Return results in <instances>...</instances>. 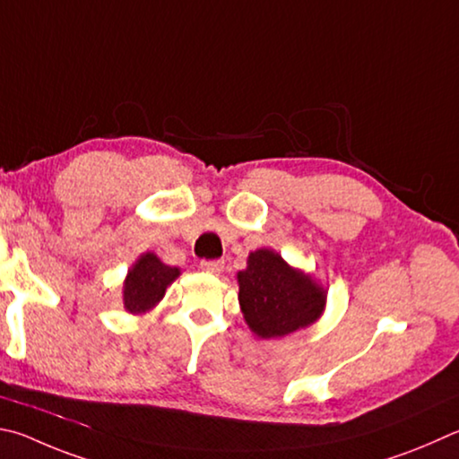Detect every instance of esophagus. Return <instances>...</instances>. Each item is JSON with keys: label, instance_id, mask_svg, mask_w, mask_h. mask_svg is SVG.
Returning a JSON list of instances; mask_svg holds the SVG:
<instances>
[{"label": "esophagus", "instance_id": "esophagus-1", "mask_svg": "<svg viewBox=\"0 0 459 459\" xmlns=\"http://www.w3.org/2000/svg\"><path fill=\"white\" fill-rule=\"evenodd\" d=\"M201 269L204 273H211V274H221L224 269V263L222 261H203Z\"/></svg>", "mask_w": 459, "mask_h": 459}]
</instances>
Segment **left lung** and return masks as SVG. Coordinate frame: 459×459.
Segmentation results:
<instances>
[{"instance_id":"left-lung-1","label":"left lung","mask_w":459,"mask_h":459,"mask_svg":"<svg viewBox=\"0 0 459 459\" xmlns=\"http://www.w3.org/2000/svg\"><path fill=\"white\" fill-rule=\"evenodd\" d=\"M238 303L256 337H285L319 319L327 293L311 274L293 269L271 248L248 255L247 269L237 274Z\"/></svg>"}]
</instances>
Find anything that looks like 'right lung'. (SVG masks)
Masks as SVG:
<instances>
[{"label": "right lung", "instance_id": "right-lung-1", "mask_svg": "<svg viewBox=\"0 0 459 459\" xmlns=\"http://www.w3.org/2000/svg\"><path fill=\"white\" fill-rule=\"evenodd\" d=\"M180 269L164 264L154 253H144L132 264L124 281V309L143 315L152 309L166 293V287L177 279Z\"/></svg>", "mask_w": 459, "mask_h": 459}]
</instances>
